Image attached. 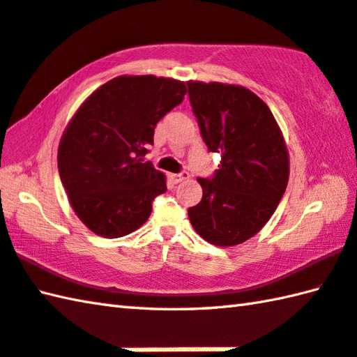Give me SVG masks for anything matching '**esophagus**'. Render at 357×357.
I'll list each match as a JSON object with an SVG mask.
<instances>
[{"mask_svg":"<svg viewBox=\"0 0 357 357\" xmlns=\"http://www.w3.org/2000/svg\"><path fill=\"white\" fill-rule=\"evenodd\" d=\"M171 180L174 181V183H178V181H181V180H186V178H190V174L188 172H180V174H171Z\"/></svg>","mask_w":357,"mask_h":357,"instance_id":"obj_1","label":"esophagus"}]
</instances>
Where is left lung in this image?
<instances>
[{"mask_svg":"<svg viewBox=\"0 0 357 357\" xmlns=\"http://www.w3.org/2000/svg\"><path fill=\"white\" fill-rule=\"evenodd\" d=\"M186 84L202 138L222 155L211 180L197 178L204 196L188 216L213 245H238L267 224L286 191L284 137L267 104L245 86Z\"/></svg>","mask_w":357,"mask_h":357,"instance_id":"8db88e82","label":"left lung"}]
</instances>
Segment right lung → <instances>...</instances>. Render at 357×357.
Returning <instances> with one entry per match:
<instances>
[{"mask_svg": "<svg viewBox=\"0 0 357 357\" xmlns=\"http://www.w3.org/2000/svg\"><path fill=\"white\" fill-rule=\"evenodd\" d=\"M186 95L181 80L118 76L84 100L60 138L57 166L77 218L102 238L126 236L149 219L166 177L144 163L167 112Z\"/></svg>", "mask_w": 357, "mask_h": 357, "instance_id": "add662e5", "label": "right lung"}]
</instances>
